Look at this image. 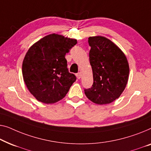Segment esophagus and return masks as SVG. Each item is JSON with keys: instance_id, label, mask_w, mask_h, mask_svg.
<instances>
[{"instance_id": "1", "label": "esophagus", "mask_w": 151, "mask_h": 151, "mask_svg": "<svg viewBox=\"0 0 151 151\" xmlns=\"http://www.w3.org/2000/svg\"><path fill=\"white\" fill-rule=\"evenodd\" d=\"M76 78H77L78 79H79V78H81V75L80 73H78L77 74H76Z\"/></svg>"}]
</instances>
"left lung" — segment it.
Returning <instances> with one entry per match:
<instances>
[{
	"mask_svg": "<svg viewBox=\"0 0 151 151\" xmlns=\"http://www.w3.org/2000/svg\"><path fill=\"white\" fill-rule=\"evenodd\" d=\"M94 83L85 89L88 99L98 105L111 103L124 90L129 75L125 55L114 42L103 36L88 38Z\"/></svg>",
	"mask_w": 151,
	"mask_h": 151,
	"instance_id": "obj_1",
	"label": "left lung"
}]
</instances>
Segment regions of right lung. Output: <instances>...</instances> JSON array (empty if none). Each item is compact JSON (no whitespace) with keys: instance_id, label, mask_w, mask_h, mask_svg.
<instances>
[{"instance_id":"obj_1","label":"right lung","mask_w":151,"mask_h":151,"mask_svg":"<svg viewBox=\"0 0 151 151\" xmlns=\"http://www.w3.org/2000/svg\"><path fill=\"white\" fill-rule=\"evenodd\" d=\"M76 40L50 34L30 47L22 62L24 81L37 101L55 103L65 97L76 78L70 73L65 55Z\"/></svg>"}]
</instances>
